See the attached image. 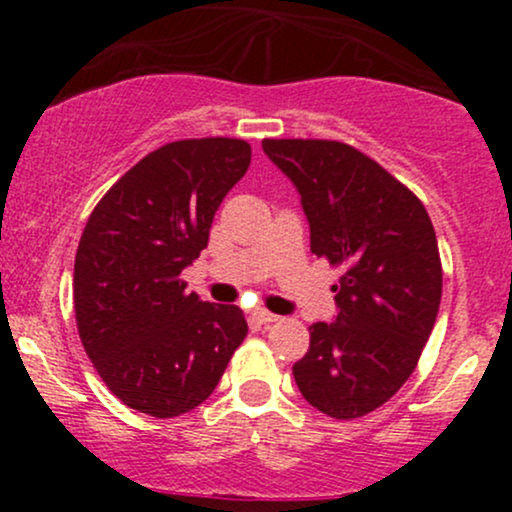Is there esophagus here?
Listing matches in <instances>:
<instances>
[{
    "instance_id": "1",
    "label": "esophagus",
    "mask_w": 512,
    "mask_h": 512,
    "mask_svg": "<svg viewBox=\"0 0 512 512\" xmlns=\"http://www.w3.org/2000/svg\"><path fill=\"white\" fill-rule=\"evenodd\" d=\"M252 320L260 322V325H269V322H276V320H279V315L269 313V310H264V308H257L255 313H252Z\"/></svg>"
}]
</instances>
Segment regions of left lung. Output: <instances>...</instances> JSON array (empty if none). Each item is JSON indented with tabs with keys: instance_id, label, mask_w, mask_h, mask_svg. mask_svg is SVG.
<instances>
[{
	"instance_id": "obj_1",
	"label": "left lung",
	"mask_w": 512,
	"mask_h": 512,
	"mask_svg": "<svg viewBox=\"0 0 512 512\" xmlns=\"http://www.w3.org/2000/svg\"><path fill=\"white\" fill-rule=\"evenodd\" d=\"M262 149L301 195L313 255L344 267L337 317L310 325L293 378L317 411L358 419L407 383L436 325V231L414 192L354 146L264 139Z\"/></svg>"
}]
</instances>
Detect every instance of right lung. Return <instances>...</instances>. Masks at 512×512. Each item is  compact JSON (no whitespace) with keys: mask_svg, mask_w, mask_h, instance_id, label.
I'll return each instance as SVG.
<instances>
[{"mask_svg":"<svg viewBox=\"0 0 512 512\" xmlns=\"http://www.w3.org/2000/svg\"><path fill=\"white\" fill-rule=\"evenodd\" d=\"M248 166L243 139H182L129 168L88 216L74 260L76 327L108 390L142 414L199 407L248 334L238 305L202 301L180 279Z\"/></svg>","mask_w":512,"mask_h":512,"instance_id":"right-lung-1","label":"right lung"}]
</instances>
